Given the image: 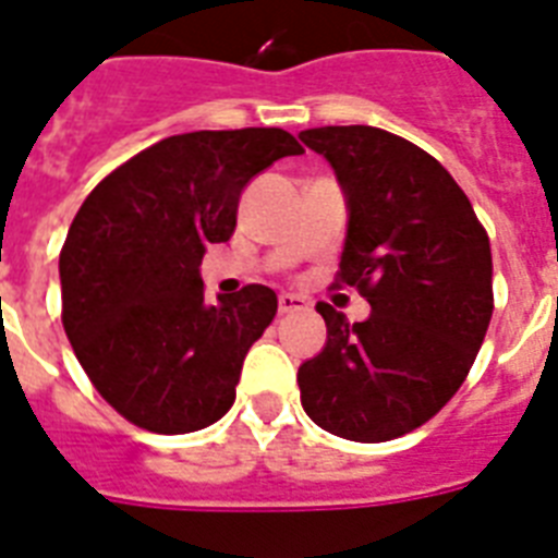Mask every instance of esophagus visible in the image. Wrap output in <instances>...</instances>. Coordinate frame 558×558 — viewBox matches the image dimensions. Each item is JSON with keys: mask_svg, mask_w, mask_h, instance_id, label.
Listing matches in <instances>:
<instances>
[{"mask_svg": "<svg viewBox=\"0 0 558 558\" xmlns=\"http://www.w3.org/2000/svg\"><path fill=\"white\" fill-rule=\"evenodd\" d=\"M278 306H280V313H301V310L310 306V301H306L304 295H295V292H280Z\"/></svg>", "mask_w": 558, "mask_h": 558, "instance_id": "34e87169", "label": "esophagus"}]
</instances>
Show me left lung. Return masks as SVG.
Listing matches in <instances>:
<instances>
[{
	"mask_svg": "<svg viewBox=\"0 0 558 558\" xmlns=\"http://www.w3.org/2000/svg\"><path fill=\"white\" fill-rule=\"evenodd\" d=\"M348 205L339 283L365 322L318 304L322 353L298 367L301 405L324 432L385 442L432 420L466 379L493 318V252L472 202L416 144L376 126H315Z\"/></svg>",
	"mask_w": 558,
	"mask_h": 558,
	"instance_id": "left-lung-1",
	"label": "left lung"
}]
</instances>
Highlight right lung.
<instances>
[{"label":"right lung","instance_id":"add662e5","mask_svg":"<svg viewBox=\"0 0 558 558\" xmlns=\"http://www.w3.org/2000/svg\"><path fill=\"white\" fill-rule=\"evenodd\" d=\"M298 153L278 126L170 135L77 210L60 252L65 336L100 397L138 428L199 432L234 405L278 295L252 283L208 304L202 254L234 234L243 187Z\"/></svg>","mask_w":558,"mask_h":558}]
</instances>
